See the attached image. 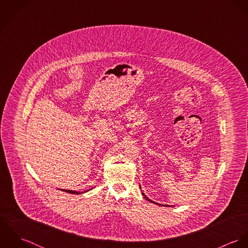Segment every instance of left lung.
Returning a JSON list of instances; mask_svg holds the SVG:
<instances>
[{
    "instance_id": "obj_1",
    "label": "left lung",
    "mask_w": 248,
    "mask_h": 248,
    "mask_svg": "<svg viewBox=\"0 0 248 248\" xmlns=\"http://www.w3.org/2000/svg\"><path fill=\"white\" fill-rule=\"evenodd\" d=\"M142 196L148 201V202H153V203H155V204H157V205H162V204H159V203H156V202H153V201H151L149 198H147L145 195H144V193H142ZM162 206H169V205H162Z\"/></svg>"
}]
</instances>
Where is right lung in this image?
<instances>
[{"instance_id": "add662e5", "label": "right lung", "mask_w": 248, "mask_h": 248, "mask_svg": "<svg viewBox=\"0 0 248 248\" xmlns=\"http://www.w3.org/2000/svg\"><path fill=\"white\" fill-rule=\"evenodd\" d=\"M62 191L64 192H67V193H70V194H81V193H85V192H88L89 190L85 191V192H76V191H72V190H65V189H62Z\"/></svg>"}]
</instances>
